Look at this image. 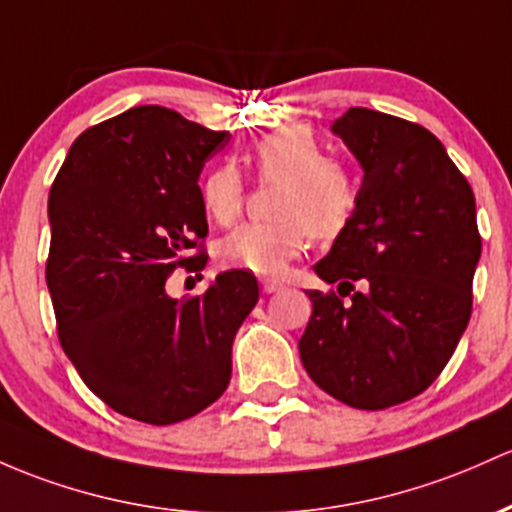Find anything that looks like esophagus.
Segmentation results:
<instances>
[{"instance_id": "34e87169", "label": "esophagus", "mask_w": 512, "mask_h": 512, "mask_svg": "<svg viewBox=\"0 0 512 512\" xmlns=\"http://www.w3.org/2000/svg\"><path fill=\"white\" fill-rule=\"evenodd\" d=\"M284 289V282H279V279H262V291L265 294H274V291H282Z\"/></svg>"}]
</instances>
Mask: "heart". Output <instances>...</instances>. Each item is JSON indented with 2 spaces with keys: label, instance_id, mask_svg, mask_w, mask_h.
I'll return each mask as SVG.
<instances>
[{
  "label": "heart",
  "instance_id": "1",
  "mask_svg": "<svg viewBox=\"0 0 512 512\" xmlns=\"http://www.w3.org/2000/svg\"><path fill=\"white\" fill-rule=\"evenodd\" d=\"M262 179L282 182L274 223H245L218 245L226 267L277 277L306 250L311 233L335 238L350 223L357 189L350 172L325 160L318 138L303 126H284L252 148ZM243 179L233 165H216L201 182V206L211 221L228 226L243 211Z\"/></svg>",
  "mask_w": 512,
  "mask_h": 512
}]
</instances>
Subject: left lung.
I'll return each instance as SVG.
<instances>
[{"label": "left lung", "mask_w": 512, "mask_h": 512, "mask_svg": "<svg viewBox=\"0 0 512 512\" xmlns=\"http://www.w3.org/2000/svg\"><path fill=\"white\" fill-rule=\"evenodd\" d=\"M330 131L364 177L350 223L313 269L351 301L306 291L313 313L299 355L325 393L381 411L428 389L469 325L476 201L445 145L418 123L355 106Z\"/></svg>", "instance_id": "1"}]
</instances>
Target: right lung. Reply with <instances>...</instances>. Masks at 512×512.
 Listing matches in <instances>:
<instances>
[{
	"label": "right lung",
	"instance_id": "right-lung-1",
	"mask_svg": "<svg viewBox=\"0 0 512 512\" xmlns=\"http://www.w3.org/2000/svg\"><path fill=\"white\" fill-rule=\"evenodd\" d=\"M165 106H133L72 143L48 196L46 282L58 338L106 406L150 425L209 408L228 389L230 350L260 299L228 269L204 296L172 299L174 267L209 223L199 174L228 145Z\"/></svg>",
	"mask_w": 512,
	"mask_h": 512
}]
</instances>
